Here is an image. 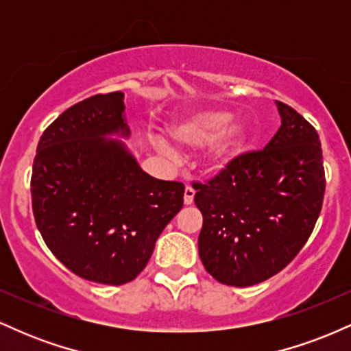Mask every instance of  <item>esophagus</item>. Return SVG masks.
I'll use <instances>...</instances> for the list:
<instances>
[{
    "label": "esophagus",
    "mask_w": 351,
    "mask_h": 351,
    "mask_svg": "<svg viewBox=\"0 0 351 351\" xmlns=\"http://www.w3.org/2000/svg\"><path fill=\"white\" fill-rule=\"evenodd\" d=\"M195 188H191V186H186L184 188V196H183V199H184V204H191L193 203V199H195Z\"/></svg>",
    "instance_id": "esophagus-1"
}]
</instances>
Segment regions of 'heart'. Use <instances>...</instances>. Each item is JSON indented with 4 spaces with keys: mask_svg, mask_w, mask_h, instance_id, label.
<instances>
[{
    "mask_svg": "<svg viewBox=\"0 0 351 351\" xmlns=\"http://www.w3.org/2000/svg\"><path fill=\"white\" fill-rule=\"evenodd\" d=\"M229 120L231 115L228 112H199L173 123L170 134L176 142L188 147H201L215 139L208 152V163L209 167L217 170L226 167V163L241 150L244 143V127L239 122H229ZM155 145L163 155H173V148L165 140L158 138Z\"/></svg>",
    "mask_w": 351,
    "mask_h": 351,
    "instance_id": "1",
    "label": "heart"
}]
</instances>
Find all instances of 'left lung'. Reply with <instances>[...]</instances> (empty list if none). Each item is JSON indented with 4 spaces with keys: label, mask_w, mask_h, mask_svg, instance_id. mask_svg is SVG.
I'll return each instance as SVG.
<instances>
[{
    "label": "left lung",
    "mask_w": 351,
    "mask_h": 351,
    "mask_svg": "<svg viewBox=\"0 0 351 351\" xmlns=\"http://www.w3.org/2000/svg\"><path fill=\"white\" fill-rule=\"evenodd\" d=\"M277 108L282 125L264 150L241 153L215 178L193 183L203 215L201 263L232 287L259 284L292 263L324 204L317 130L287 104Z\"/></svg>",
    "instance_id": "obj_1"
}]
</instances>
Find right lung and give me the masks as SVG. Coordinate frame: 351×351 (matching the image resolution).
I'll return each instance as SVG.
<instances>
[{"mask_svg": "<svg viewBox=\"0 0 351 351\" xmlns=\"http://www.w3.org/2000/svg\"><path fill=\"white\" fill-rule=\"evenodd\" d=\"M123 94L92 95L44 130L31 176L36 226L75 276L97 284L134 280L183 208L184 186L147 175L120 140Z\"/></svg>", "mask_w": 351, "mask_h": 351, "instance_id": "obj_1", "label": "right lung"}]
</instances>
